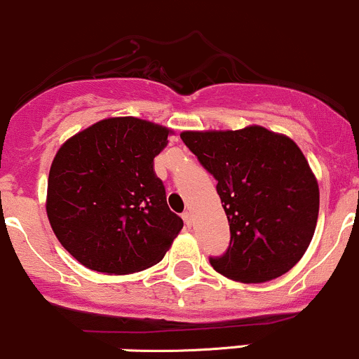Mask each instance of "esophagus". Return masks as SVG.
I'll return each instance as SVG.
<instances>
[{"label":"esophagus","mask_w":359,"mask_h":359,"mask_svg":"<svg viewBox=\"0 0 359 359\" xmlns=\"http://www.w3.org/2000/svg\"><path fill=\"white\" fill-rule=\"evenodd\" d=\"M182 219H184V223L187 224V226H191V224H192V215H191V212H189V211L184 212Z\"/></svg>","instance_id":"1"}]
</instances>
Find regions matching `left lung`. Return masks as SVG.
Here are the masks:
<instances>
[{"mask_svg":"<svg viewBox=\"0 0 359 359\" xmlns=\"http://www.w3.org/2000/svg\"><path fill=\"white\" fill-rule=\"evenodd\" d=\"M180 137L218 180L230 224L226 254L210 261L216 273L240 283L288 273L312 242L320 204L317 177L298 144L257 124Z\"/></svg>","mask_w":359,"mask_h":359,"instance_id":"1","label":"left lung"}]
</instances>
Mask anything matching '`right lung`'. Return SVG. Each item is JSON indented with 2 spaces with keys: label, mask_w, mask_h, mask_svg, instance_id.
Segmentation results:
<instances>
[{
  "label": "right lung",
  "mask_w": 359,
  "mask_h": 359,
  "mask_svg": "<svg viewBox=\"0 0 359 359\" xmlns=\"http://www.w3.org/2000/svg\"><path fill=\"white\" fill-rule=\"evenodd\" d=\"M170 128L137 117H107L57 149L46 212L59 243L88 269L109 276L158 264L182 230L168 210L153 158Z\"/></svg>",
  "instance_id": "1"
}]
</instances>
